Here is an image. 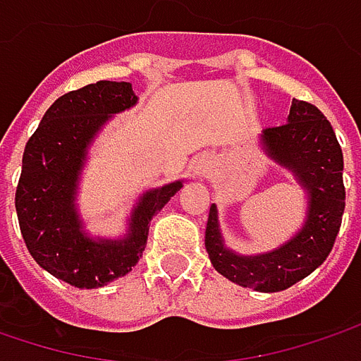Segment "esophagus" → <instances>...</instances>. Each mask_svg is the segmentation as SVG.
Wrapping results in <instances>:
<instances>
[{
	"label": "esophagus",
	"mask_w": 361,
	"mask_h": 361,
	"mask_svg": "<svg viewBox=\"0 0 361 361\" xmlns=\"http://www.w3.org/2000/svg\"><path fill=\"white\" fill-rule=\"evenodd\" d=\"M210 167H212V163L206 159V157L196 159L194 161V165H192V169H194V176H206V173L210 171Z\"/></svg>",
	"instance_id": "obj_1"
}]
</instances>
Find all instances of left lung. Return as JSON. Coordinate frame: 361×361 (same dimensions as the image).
Segmentation results:
<instances>
[{
	"label": "left lung",
	"mask_w": 361,
	"mask_h": 361,
	"mask_svg": "<svg viewBox=\"0 0 361 361\" xmlns=\"http://www.w3.org/2000/svg\"><path fill=\"white\" fill-rule=\"evenodd\" d=\"M259 145L305 190V223L280 247L243 255L226 247L212 204L204 243L212 267L226 280L257 292H280L312 274L333 249L345 208L343 153L331 122L319 108L300 99H292L286 124L265 128Z\"/></svg>",
	"instance_id": "left-lung-1"
}]
</instances>
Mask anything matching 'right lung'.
<instances>
[{"instance_id": "right-lung-1", "label": "right lung", "mask_w": 361, "mask_h": 361, "mask_svg": "<svg viewBox=\"0 0 361 361\" xmlns=\"http://www.w3.org/2000/svg\"><path fill=\"white\" fill-rule=\"evenodd\" d=\"M137 102L133 83H90L59 97L26 142L16 190L24 243L42 269L75 288H102L126 276L142 257L153 216L183 188L176 180L142 192L122 237H94L85 228L77 192L90 147L114 114Z\"/></svg>"}]
</instances>
